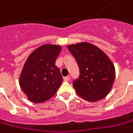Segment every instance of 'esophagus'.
Here are the masks:
<instances>
[{
    "label": "esophagus",
    "instance_id": "1",
    "mask_svg": "<svg viewBox=\"0 0 133 133\" xmlns=\"http://www.w3.org/2000/svg\"><path fill=\"white\" fill-rule=\"evenodd\" d=\"M63 79H64L65 81L68 82V81H69V80H70V76H67V77H65Z\"/></svg>",
    "mask_w": 133,
    "mask_h": 133
}]
</instances>
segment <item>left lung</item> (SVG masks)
Segmentation results:
<instances>
[{
  "mask_svg": "<svg viewBox=\"0 0 133 133\" xmlns=\"http://www.w3.org/2000/svg\"><path fill=\"white\" fill-rule=\"evenodd\" d=\"M80 70L73 82L76 94L89 102H97L109 94L115 79V67L106 54L94 44L82 42L68 46Z\"/></svg>",
  "mask_w": 133,
  "mask_h": 133,
  "instance_id": "obj_1",
  "label": "left lung"
}]
</instances>
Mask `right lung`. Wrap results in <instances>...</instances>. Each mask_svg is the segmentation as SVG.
I'll return each mask as SVG.
<instances>
[{"label": "right lung", "instance_id": "right-lung-1", "mask_svg": "<svg viewBox=\"0 0 133 133\" xmlns=\"http://www.w3.org/2000/svg\"><path fill=\"white\" fill-rule=\"evenodd\" d=\"M61 49L60 45L43 44L28 56L19 79L28 100L44 103L56 94L63 80L55 65Z\"/></svg>", "mask_w": 133, "mask_h": 133}]
</instances>
